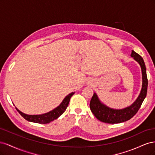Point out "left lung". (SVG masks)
<instances>
[{
	"label": "left lung",
	"mask_w": 155,
	"mask_h": 155,
	"mask_svg": "<svg viewBox=\"0 0 155 155\" xmlns=\"http://www.w3.org/2000/svg\"><path fill=\"white\" fill-rule=\"evenodd\" d=\"M130 55L135 61H137L141 67L142 74L141 91L137 99L132 105L122 109H114L106 106L100 101L96 94L95 92L94 93L90 102V109L96 118L102 122L112 124H118L124 122L132 118L137 113L146 97L148 80L146 74V68H145L143 59L134 50H132Z\"/></svg>",
	"instance_id": "8db88e82"
}]
</instances>
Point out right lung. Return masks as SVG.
<instances>
[{
    "instance_id": "add662e5",
    "label": "right lung",
    "mask_w": 155,
    "mask_h": 155,
    "mask_svg": "<svg viewBox=\"0 0 155 155\" xmlns=\"http://www.w3.org/2000/svg\"><path fill=\"white\" fill-rule=\"evenodd\" d=\"M74 92H72L69 94L66 97L64 98V100L61 102L58 107H57L55 109H53L47 113L43 114H39V115H28L23 113L21 111L18 110L17 107L16 110L18 112L23 118L27 121H31V122H34L37 124H46L51 122V121H54V120L58 118L59 117L63 114V112L66 110L67 108L68 105L69 101Z\"/></svg>"
}]
</instances>
